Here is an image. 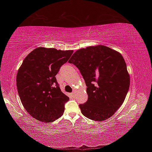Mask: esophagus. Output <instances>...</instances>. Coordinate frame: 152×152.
I'll use <instances>...</instances> for the list:
<instances>
[{"label": "esophagus", "instance_id": "34e87169", "mask_svg": "<svg viewBox=\"0 0 152 152\" xmlns=\"http://www.w3.org/2000/svg\"><path fill=\"white\" fill-rule=\"evenodd\" d=\"M74 95H75V93H74V92H72V96L73 97H74Z\"/></svg>", "mask_w": 152, "mask_h": 152}]
</instances>
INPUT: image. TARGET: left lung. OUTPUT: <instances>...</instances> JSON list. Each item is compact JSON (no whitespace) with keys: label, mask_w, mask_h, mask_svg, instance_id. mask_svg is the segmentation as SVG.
<instances>
[{"label":"left lung","mask_w":152,"mask_h":152,"mask_svg":"<svg viewBox=\"0 0 152 152\" xmlns=\"http://www.w3.org/2000/svg\"><path fill=\"white\" fill-rule=\"evenodd\" d=\"M70 64L79 69L87 86L88 101L80 104L82 115L96 121L109 119L124 102L130 76L119 52L99 45L78 50Z\"/></svg>","instance_id":"1"}]
</instances>
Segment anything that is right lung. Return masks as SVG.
Instances as JSON below:
<instances>
[{
	"label": "right lung",
	"instance_id": "right-lung-1",
	"mask_svg": "<svg viewBox=\"0 0 152 152\" xmlns=\"http://www.w3.org/2000/svg\"><path fill=\"white\" fill-rule=\"evenodd\" d=\"M72 53L73 50L39 47L26 56L19 68L16 81L20 101L37 121H54L63 115L69 97L61 91L56 75Z\"/></svg>",
	"mask_w": 152,
	"mask_h": 152
}]
</instances>
